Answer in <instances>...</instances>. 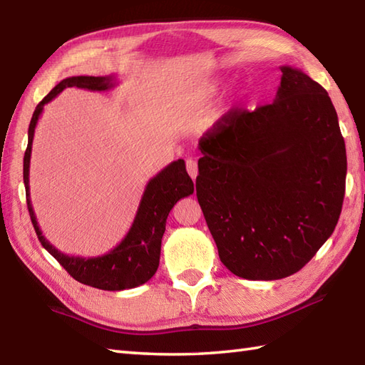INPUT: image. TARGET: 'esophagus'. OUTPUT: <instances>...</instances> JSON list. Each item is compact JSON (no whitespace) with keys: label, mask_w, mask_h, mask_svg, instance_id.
Masks as SVG:
<instances>
[{"label":"esophagus","mask_w":365,"mask_h":365,"mask_svg":"<svg viewBox=\"0 0 365 365\" xmlns=\"http://www.w3.org/2000/svg\"><path fill=\"white\" fill-rule=\"evenodd\" d=\"M187 170H188L190 177L192 178V180H195V178L197 177V163H196V160H192V158L187 160Z\"/></svg>","instance_id":"34e87169"}]
</instances>
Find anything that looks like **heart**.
Wrapping results in <instances>:
<instances>
[{
    "label": "heart",
    "mask_w": 365,
    "mask_h": 365,
    "mask_svg": "<svg viewBox=\"0 0 365 365\" xmlns=\"http://www.w3.org/2000/svg\"><path fill=\"white\" fill-rule=\"evenodd\" d=\"M216 89L215 88H208L207 91H205V96H212L213 94V92H215Z\"/></svg>",
    "instance_id": "obj_1"
}]
</instances>
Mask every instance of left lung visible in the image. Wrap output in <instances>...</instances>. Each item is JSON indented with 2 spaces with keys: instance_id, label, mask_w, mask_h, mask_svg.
Listing matches in <instances>:
<instances>
[{
  "instance_id": "1",
  "label": "left lung",
  "mask_w": 365,
  "mask_h": 365,
  "mask_svg": "<svg viewBox=\"0 0 365 365\" xmlns=\"http://www.w3.org/2000/svg\"><path fill=\"white\" fill-rule=\"evenodd\" d=\"M281 72L273 103L229 111L199 141V205L221 262L250 281L304 267L345 196V141L328 92L299 68Z\"/></svg>"
}]
</instances>
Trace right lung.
<instances>
[{
    "label": "right lung",
    "instance_id": "add662e5",
    "mask_svg": "<svg viewBox=\"0 0 365 365\" xmlns=\"http://www.w3.org/2000/svg\"><path fill=\"white\" fill-rule=\"evenodd\" d=\"M114 86V75H80L68 76V78L63 80L50 91V94L36 106L33 118H31L29 122L28 147L25 158H23V182H25L26 188V204L31 221H33L38 242L42 243L45 250L78 282L96 287V289L100 290L119 292L143 285L157 273V268L160 265L161 238L166 230L168 215L178 200L195 192V183H192L191 177L187 173L185 161H173L153 178H150L144 190L141 202H139L133 224H131L125 238L118 246L113 247L110 252L97 255V257H80V255H68L58 251L42 235V230L38 227L29 199L31 149H33L34 130L43 111V106L51 102L66 88L108 91Z\"/></svg>",
    "mask_w": 365,
    "mask_h": 365
}]
</instances>
